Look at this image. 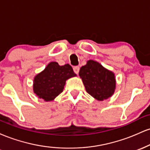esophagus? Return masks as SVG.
<instances>
[{
	"instance_id": "34e87169",
	"label": "esophagus",
	"mask_w": 150,
	"mask_h": 150,
	"mask_svg": "<svg viewBox=\"0 0 150 150\" xmlns=\"http://www.w3.org/2000/svg\"><path fill=\"white\" fill-rule=\"evenodd\" d=\"M73 70L76 74H78L79 71H80V67L79 66H74L73 67Z\"/></svg>"
}]
</instances>
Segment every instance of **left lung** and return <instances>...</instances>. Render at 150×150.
Returning a JSON list of instances; mask_svg holds the SVG:
<instances>
[{"label": "left lung", "instance_id": "left-lung-1", "mask_svg": "<svg viewBox=\"0 0 150 150\" xmlns=\"http://www.w3.org/2000/svg\"><path fill=\"white\" fill-rule=\"evenodd\" d=\"M79 75L82 78L87 92L99 101L111 97L116 88L114 74L106 70L97 62L87 61L80 68Z\"/></svg>", "mask_w": 150, "mask_h": 150}]
</instances>
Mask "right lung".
<instances>
[{"instance_id":"add662e5","label":"right lung","mask_w":150,"mask_h":150,"mask_svg":"<svg viewBox=\"0 0 150 150\" xmlns=\"http://www.w3.org/2000/svg\"><path fill=\"white\" fill-rule=\"evenodd\" d=\"M76 76L69 64L58 65L51 62L34 80V92L46 101H52L63 92L65 81Z\"/></svg>"}]
</instances>
